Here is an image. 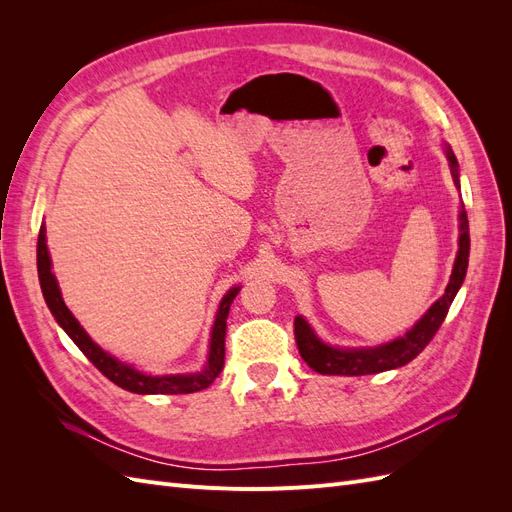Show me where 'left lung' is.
I'll list each match as a JSON object with an SVG mask.
<instances>
[{
  "mask_svg": "<svg viewBox=\"0 0 512 512\" xmlns=\"http://www.w3.org/2000/svg\"><path fill=\"white\" fill-rule=\"evenodd\" d=\"M444 153L448 166H451V175L459 185V164L453 149L444 145ZM468 258H470V226H468V213L466 207H459V250L455 256V265L451 280L444 290L442 297L433 303L427 312L421 316V320L414 322V327L408 329L401 337L391 339V342L380 346H361V348H342L331 346L316 335V331L309 327V322L303 316L294 318V339H297L301 359L312 367L318 374L327 376H367V374H380V371H389L404 367L431 342L433 335L438 333L440 324L444 322L448 307H451L453 299L466 280L468 271Z\"/></svg>",
  "mask_w": 512,
  "mask_h": 512,
  "instance_id": "obj_1",
  "label": "left lung"
}]
</instances>
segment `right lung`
<instances>
[{"label": "right lung", "instance_id": "right-lung-1", "mask_svg": "<svg viewBox=\"0 0 512 512\" xmlns=\"http://www.w3.org/2000/svg\"><path fill=\"white\" fill-rule=\"evenodd\" d=\"M51 267L53 262H51L49 247H46V226L42 224L40 235H38V280L42 288V297L46 305H49L51 314L55 316L59 327L68 333V337L76 346H79V350L87 356V359L94 363L108 380L121 386V389L138 393V395H183V393H196V391L207 389V386L220 376V371L224 367L226 318L230 312V303L235 301L241 286H232L220 301L218 314H215L213 327H211L209 354H207L205 367L200 371H194V374L156 376V374H145V371L136 369L134 365L119 361L117 356L108 354L87 335V331L81 327V322L72 316L64 299H61V290Z\"/></svg>", "mask_w": 512, "mask_h": 512}]
</instances>
